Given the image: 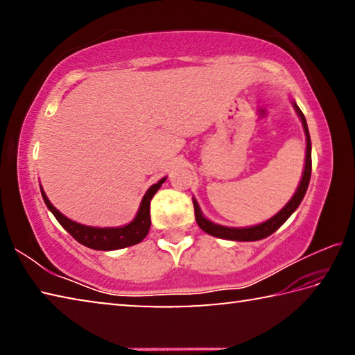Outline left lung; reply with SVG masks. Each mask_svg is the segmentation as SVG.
Wrapping results in <instances>:
<instances>
[{
  "label": "left lung",
  "mask_w": 355,
  "mask_h": 355,
  "mask_svg": "<svg viewBox=\"0 0 355 355\" xmlns=\"http://www.w3.org/2000/svg\"><path fill=\"white\" fill-rule=\"evenodd\" d=\"M291 103H293L294 111H296V114L300 119V122H302L305 141H307V148H305V166H304L302 178H300L296 192L293 194L290 202H288L277 214H274L271 219L264 220V222H261V224L250 225V227H225V225L216 224V222L209 220L205 218V216H203L199 203H197V200L192 197L197 224H199L202 230L208 233V235L216 236V238H222V239H230V241H258V239H263V238H268L269 235H272L277 228H280L285 224V220L290 218V216L296 211L297 207L300 205L305 192H307L309 183H310V175H311V141H310L307 120H305L302 111L299 110L296 101L293 100Z\"/></svg>",
  "instance_id": "1"
}]
</instances>
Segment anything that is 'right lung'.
<instances>
[{"label": "right lung", "mask_w": 355, "mask_h": 355, "mask_svg": "<svg viewBox=\"0 0 355 355\" xmlns=\"http://www.w3.org/2000/svg\"><path fill=\"white\" fill-rule=\"evenodd\" d=\"M166 178L167 177L161 178L158 183L150 186L146 196L142 197V202L135 216V219L131 220L130 224L122 227H91L71 220L67 216H64L59 211V209L53 207V203L48 200L42 186L40 192L48 209L55 214L59 224H61L78 243H81L83 245H86V248H91L95 250H117L141 243L142 239L147 236L150 224H152V220H150V200H152V197L156 194V191L161 188V184L166 182Z\"/></svg>", "instance_id": "obj_1"}]
</instances>
